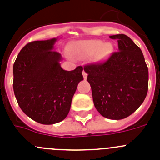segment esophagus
Instances as JSON below:
<instances>
[{"mask_svg": "<svg viewBox=\"0 0 160 160\" xmlns=\"http://www.w3.org/2000/svg\"><path fill=\"white\" fill-rule=\"evenodd\" d=\"M82 75H83V78H84L85 80H86V79H87V73H86V72H85L84 70H83V71H82Z\"/></svg>", "mask_w": 160, "mask_h": 160, "instance_id": "esophagus-1", "label": "esophagus"}]
</instances>
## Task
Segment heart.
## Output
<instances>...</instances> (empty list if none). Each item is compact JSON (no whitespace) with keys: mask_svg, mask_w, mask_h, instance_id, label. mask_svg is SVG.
I'll list each match as a JSON object with an SVG mask.
<instances>
[{"mask_svg":"<svg viewBox=\"0 0 160 160\" xmlns=\"http://www.w3.org/2000/svg\"><path fill=\"white\" fill-rule=\"evenodd\" d=\"M70 51L78 58H88L95 54L96 60L101 61L110 55L112 46L110 43H103L101 40L78 41L72 45Z\"/></svg>","mask_w":160,"mask_h":160,"instance_id":"b5f03b06","label":"heart"}]
</instances>
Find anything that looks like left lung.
<instances>
[{"mask_svg": "<svg viewBox=\"0 0 160 160\" xmlns=\"http://www.w3.org/2000/svg\"><path fill=\"white\" fill-rule=\"evenodd\" d=\"M116 39L118 51L105 62L84 66L97 111L107 118L122 119L143 102L148 90V69L140 48L125 34Z\"/></svg>", "mask_w": 160, "mask_h": 160, "instance_id": "obj_1", "label": "left lung"}]
</instances>
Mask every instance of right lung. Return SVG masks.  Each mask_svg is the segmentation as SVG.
<instances>
[{
	"label": "right lung",
	"instance_id": "right-lung-1",
	"mask_svg": "<svg viewBox=\"0 0 160 160\" xmlns=\"http://www.w3.org/2000/svg\"><path fill=\"white\" fill-rule=\"evenodd\" d=\"M58 38L25 45L13 64V91L27 116L42 124L66 118L83 68L67 71L61 67L62 55L53 50Z\"/></svg>",
	"mask_w": 160,
	"mask_h": 160
}]
</instances>
